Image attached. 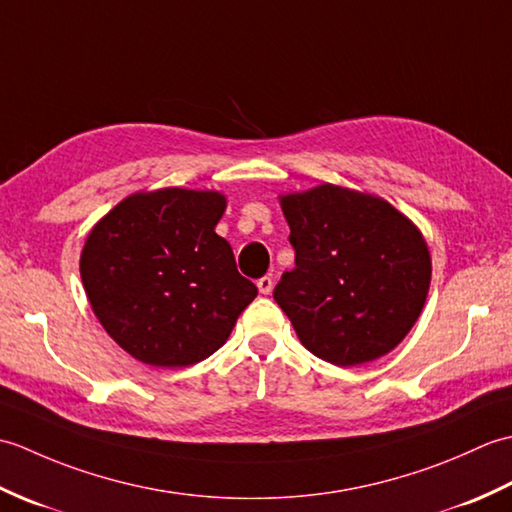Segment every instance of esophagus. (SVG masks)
<instances>
[{"instance_id": "1", "label": "esophagus", "mask_w": 512, "mask_h": 512, "mask_svg": "<svg viewBox=\"0 0 512 512\" xmlns=\"http://www.w3.org/2000/svg\"><path fill=\"white\" fill-rule=\"evenodd\" d=\"M273 286H275L273 277H262V279H257V288H259V292H262V295H270V292H273Z\"/></svg>"}]
</instances>
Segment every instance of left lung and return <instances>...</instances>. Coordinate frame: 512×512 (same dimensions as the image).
Here are the masks:
<instances>
[{"instance_id": "1", "label": "left lung", "mask_w": 512, "mask_h": 512, "mask_svg": "<svg viewBox=\"0 0 512 512\" xmlns=\"http://www.w3.org/2000/svg\"><path fill=\"white\" fill-rule=\"evenodd\" d=\"M295 268L273 297L308 350L363 365L405 339L431 284L427 242L383 198L321 184L281 195Z\"/></svg>"}]
</instances>
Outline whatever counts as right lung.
Listing matches in <instances>:
<instances>
[{
	"instance_id": "add662e5",
	"label": "right lung",
	"mask_w": 512,
	"mask_h": 512,
	"mask_svg": "<svg viewBox=\"0 0 512 512\" xmlns=\"http://www.w3.org/2000/svg\"><path fill=\"white\" fill-rule=\"evenodd\" d=\"M217 191L158 189L118 202L81 253V279L105 332L140 363L189 367L226 343L257 288L215 233Z\"/></svg>"
}]
</instances>
